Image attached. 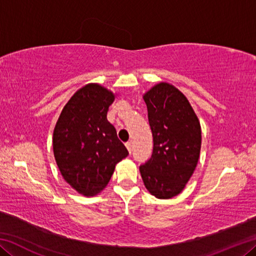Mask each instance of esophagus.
Returning <instances> with one entry per match:
<instances>
[{"label":"esophagus","instance_id":"34e87169","mask_svg":"<svg viewBox=\"0 0 256 256\" xmlns=\"http://www.w3.org/2000/svg\"><path fill=\"white\" fill-rule=\"evenodd\" d=\"M125 146H126L128 152L131 154V151H132V144H131V142H126V144H125Z\"/></svg>","mask_w":256,"mask_h":256}]
</instances>
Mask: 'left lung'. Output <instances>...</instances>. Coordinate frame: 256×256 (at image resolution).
<instances>
[{
    "label": "left lung",
    "instance_id": "1",
    "mask_svg": "<svg viewBox=\"0 0 256 256\" xmlns=\"http://www.w3.org/2000/svg\"><path fill=\"white\" fill-rule=\"evenodd\" d=\"M144 99L154 136L151 158L140 166L146 190L158 198L180 194L196 170L201 126L192 106L174 86L156 84Z\"/></svg>",
    "mask_w": 256,
    "mask_h": 256
}]
</instances>
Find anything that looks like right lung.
<instances>
[{
    "label": "right lung",
    "mask_w": 256,
    "mask_h": 256,
    "mask_svg": "<svg viewBox=\"0 0 256 256\" xmlns=\"http://www.w3.org/2000/svg\"><path fill=\"white\" fill-rule=\"evenodd\" d=\"M114 98L97 84L82 86L64 106L54 128L53 149L60 174L86 196L105 188L116 164L128 154L107 120Z\"/></svg>",
    "instance_id": "obj_1"
}]
</instances>
